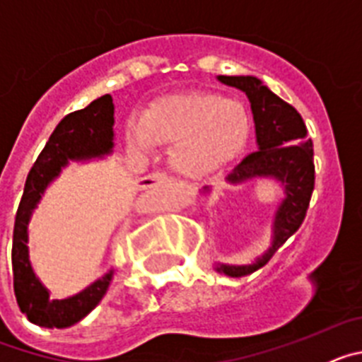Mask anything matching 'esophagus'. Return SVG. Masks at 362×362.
<instances>
[{
	"label": "esophagus",
	"mask_w": 362,
	"mask_h": 362,
	"mask_svg": "<svg viewBox=\"0 0 362 362\" xmlns=\"http://www.w3.org/2000/svg\"><path fill=\"white\" fill-rule=\"evenodd\" d=\"M166 179H168V175L165 174V172H153V174L150 175H145V177L139 179V188H150V187H156V185L159 183H165Z\"/></svg>",
	"instance_id": "obj_1"
}]
</instances>
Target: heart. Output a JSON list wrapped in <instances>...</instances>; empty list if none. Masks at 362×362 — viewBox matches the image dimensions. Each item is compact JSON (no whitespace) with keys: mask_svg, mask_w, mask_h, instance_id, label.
Instances as JSON below:
<instances>
[{"mask_svg":"<svg viewBox=\"0 0 362 362\" xmlns=\"http://www.w3.org/2000/svg\"><path fill=\"white\" fill-rule=\"evenodd\" d=\"M127 145L148 153L170 146V166L187 179H204L228 163L245 145L248 114L235 99L209 92L168 95L143 114L141 124H127Z\"/></svg>","mask_w":362,"mask_h":362,"instance_id":"b5f03b06","label":"heart"}]
</instances>
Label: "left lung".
Returning a JSON list of instances; mask_svg holds the SVG:
<instances>
[{"label": "left lung", "instance_id": "left-lung-1", "mask_svg": "<svg viewBox=\"0 0 362 362\" xmlns=\"http://www.w3.org/2000/svg\"><path fill=\"white\" fill-rule=\"evenodd\" d=\"M217 81L245 92L255 127V152L248 153L225 177L228 185L272 179L283 190L272 221L270 246L246 264L216 263L214 270L228 277H243L259 270L286 239L297 232L313 192V145L299 112L276 95L254 76H217ZM201 194H210L204 187Z\"/></svg>", "mask_w": 362, "mask_h": 362}]
</instances>
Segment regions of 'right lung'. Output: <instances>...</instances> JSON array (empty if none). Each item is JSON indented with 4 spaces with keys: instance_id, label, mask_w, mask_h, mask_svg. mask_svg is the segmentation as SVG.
Segmentation results:
<instances>
[{
    "instance_id": "add662e5",
    "label": "right lung",
    "mask_w": 362,
    "mask_h": 362,
    "mask_svg": "<svg viewBox=\"0 0 362 362\" xmlns=\"http://www.w3.org/2000/svg\"><path fill=\"white\" fill-rule=\"evenodd\" d=\"M114 148V101L110 94L94 99L83 110L63 117L28 172L23 197L16 214L12 235V276L19 310L30 322L43 328H69L86 317L107 293L112 281L108 270L81 292L66 299H52L32 268L28 254V223L45 190L63 168L74 163L103 159Z\"/></svg>"
}]
</instances>
